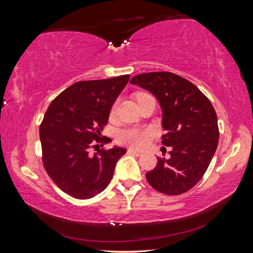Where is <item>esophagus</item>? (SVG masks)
Returning <instances> with one entry per match:
<instances>
[{
    "label": "esophagus",
    "mask_w": 253,
    "mask_h": 253,
    "mask_svg": "<svg viewBox=\"0 0 253 253\" xmlns=\"http://www.w3.org/2000/svg\"><path fill=\"white\" fill-rule=\"evenodd\" d=\"M127 153H129V154H134L136 156H141L143 154V152L141 151H137V150H134V149H128L127 150Z\"/></svg>",
    "instance_id": "esophagus-1"
}]
</instances>
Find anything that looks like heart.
I'll return each mask as SVG.
<instances>
[{
  "mask_svg": "<svg viewBox=\"0 0 253 253\" xmlns=\"http://www.w3.org/2000/svg\"><path fill=\"white\" fill-rule=\"evenodd\" d=\"M140 95V94H139ZM117 108V101L114 103L111 113L114 114ZM149 133L147 131H143L140 128L129 127L119 129L116 135V139L120 144L128 145L132 148H142L148 141Z\"/></svg>",
  "mask_w": 253,
  "mask_h": 253,
  "instance_id": "b5f03b06",
  "label": "heart"
}]
</instances>
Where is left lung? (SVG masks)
Listing matches in <instances>:
<instances>
[{
  "mask_svg": "<svg viewBox=\"0 0 253 253\" xmlns=\"http://www.w3.org/2000/svg\"><path fill=\"white\" fill-rule=\"evenodd\" d=\"M149 90L163 111L166 134L162 142L172 147L170 158H159L147 180L158 192L179 195L193 188L208 169L218 144L215 110L192 82L169 72L137 75L131 79Z\"/></svg>",
  "mask_w": 253,
  "mask_h": 253,
  "instance_id": "8db88e82",
  "label": "left lung"
}]
</instances>
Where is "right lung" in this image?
<instances>
[{"instance_id":"1","label":"right lung","mask_w":253,"mask_h":253,"mask_svg":"<svg viewBox=\"0 0 253 253\" xmlns=\"http://www.w3.org/2000/svg\"><path fill=\"white\" fill-rule=\"evenodd\" d=\"M129 75L76 82L56 97L40 126L42 160L56 185L72 197L87 200L108 187L118 159L126 153L120 147L99 150L110 141L102 137L112 106L126 85Z\"/></svg>"}]
</instances>
